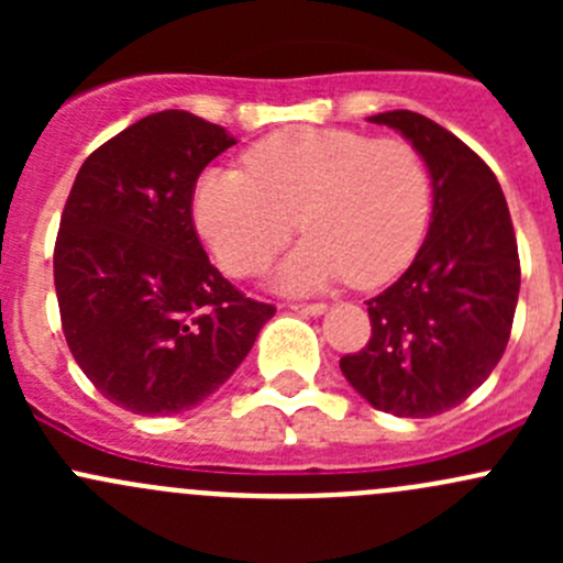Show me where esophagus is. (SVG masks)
Returning a JSON list of instances; mask_svg holds the SVG:
<instances>
[{"label": "esophagus", "mask_w": 563, "mask_h": 563, "mask_svg": "<svg viewBox=\"0 0 563 563\" xmlns=\"http://www.w3.org/2000/svg\"><path fill=\"white\" fill-rule=\"evenodd\" d=\"M288 308H291L294 313H305V316H321L323 310H327V305H323V302H294V305H288Z\"/></svg>", "instance_id": "1"}]
</instances>
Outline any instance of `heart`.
<instances>
[{"label":"heart","mask_w":563,"mask_h":563,"mask_svg":"<svg viewBox=\"0 0 563 563\" xmlns=\"http://www.w3.org/2000/svg\"><path fill=\"white\" fill-rule=\"evenodd\" d=\"M247 172L207 168L192 218L231 275L264 269L297 229L277 288L310 294L349 275L360 288L406 269L433 209L428 163L402 139L349 128H286L245 152Z\"/></svg>","instance_id":"obj_1"}]
</instances>
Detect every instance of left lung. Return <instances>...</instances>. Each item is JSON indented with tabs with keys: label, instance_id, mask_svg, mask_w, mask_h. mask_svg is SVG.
<instances>
[{
	"label": "left lung",
	"instance_id": "1",
	"mask_svg": "<svg viewBox=\"0 0 563 563\" xmlns=\"http://www.w3.org/2000/svg\"><path fill=\"white\" fill-rule=\"evenodd\" d=\"M367 122L417 146L433 179V214L411 266L365 302L373 334L340 371L378 411L435 417L479 389L507 349L518 240L496 174L457 135L413 111Z\"/></svg>",
	"mask_w": 563,
	"mask_h": 563
}]
</instances>
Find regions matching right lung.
I'll use <instances>...</instances> for the list:
<instances>
[{"label": "right lung", "mask_w": 563, "mask_h": 563, "mask_svg": "<svg viewBox=\"0 0 563 563\" xmlns=\"http://www.w3.org/2000/svg\"><path fill=\"white\" fill-rule=\"evenodd\" d=\"M234 144L196 113H150L73 181L54 247L62 332L124 411L168 417L207 400L275 316L209 264L192 225L198 174Z\"/></svg>", "instance_id": "right-lung-1"}]
</instances>
